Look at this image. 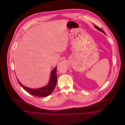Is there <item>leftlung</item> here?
<instances>
[{"label":"left lung","mask_w":125,"mask_h":125,"mask_svg":"<svg viewBox=\"0 0 125 125\" xmlns=\"http://www.w3.org/2000/svg\"><path fill=\"white\" fill-rule=\"evenodd\" d=\"M94 27H95V28L97 29V30H99V31H102V32H103L105 34V32L102 30V29H101V28H98L97 26H95V25H94Z\"/></svg>","instance_id":"8db88e82"}]
</instances>
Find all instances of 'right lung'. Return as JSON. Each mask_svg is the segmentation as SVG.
I'll list each match as a JSON object with an SVG mask.
<instances>
[{
  "instance_id": "right-lung-1",
  "label": "right lung",
  "mask_w": 125,
  "mask_h": 125,
  "mask_svg": "<svg viewBox=\"0 0 125 125\" xmlns=\"http://www.w3.org/2000/svg\"><path fill=\"white\" fill-rule=\"evenodd\" d=\"M57 66L52 71L51 74V77L49 80V84L45 87L39 88V89H31L23 86L20 81L17 78L19 84L22 87V88L27 92L33 96H37L39 97H45L52 94L53 92L56 84L57 81V76L56 74Z\"/></svg>"
}]
</instances>
